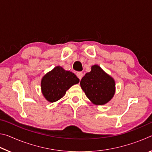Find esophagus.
<instances>
[{"label": "esophagus", "instance_id": "1", "mask_svg": "<svg viewBox=\"0 0 152 152\" xmlns=\"http://www.w3.org/2000/svg\"><path fill=\"white\" fill-rule=\"evenodd\" d=\"M76 76L80 80H81L82 76H83V73L81 72H78L76 73Z\"/></svg>", "mask_w": 152, "mask_h": 152}]
</instances>
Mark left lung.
<instances>
[{"instance_id":"1","label":"left lung","mask_w":152,"mask_h":152,"mask_svg":"<svg viewBox=\"0 0 152 152\" xmlns=\"http://www.w3.org/2000/svg\"><path fill=\"white\" fill-rule=\"evenodd\" d=\"M80 86L90 101L96 105L107 103L115 92L114 79L98 65L91 67V71L82 78Z\"/></svg>"}]
</instances>
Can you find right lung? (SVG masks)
I'll return each instance as SVG.
<instances>
[{"instance_id": "1", "label": "right lung", "mask_w": 152, "mask_h": 152, "mask_svg": "<svg viewBox=\"0 0 152 152\" xmlns=\"http://www.w3.org/2000/svg\"><path fill=\"white\" fill-rule=\"evenodd\" d=\"M78 78L74 73L56 66L44 75L41 81V89L45 99L54 102L61 99L72 86L78 84Z\"/></svg>"}]
</instances>
